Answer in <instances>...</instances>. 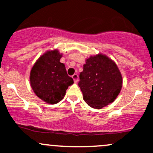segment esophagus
Listing matches in <instances>:
<instances>
[{
	"mask_svg": "<svg viewBox=\"0 0 153 153\" xmlns=\"http://www.w3.org/2000/svg\"><path fill=\"white\" fill-rule=\"evenodd\" d=\"M72 78H73V80H74V82H77L78 80V74H74L72 76Z\"/></svg>",
	"mask_w": 153,
	"mask_h": 153,
	"instance_id": "34e87169",
	"label": "esophagus"
}]
</instances>
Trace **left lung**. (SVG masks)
I'll return each mask as SVG.
<instances>
[{
  "label": "left lung",
  "mask_w": 153,
  "mask_h": 153,
  "mask_svg": "<svg viewBox=\"0 0 153 153\" xmlns=\"http://www.w3.org/2000/svg\"><path fill=\"white\" fill-rule=\"evenodd\" d=\"M83 100L89 106L101 109L112 103L122 87V77L118 67L106 55L91 56L80 74Z\"/></svg>",
  "instance_id": "left-lung-1"
}]
</instances>
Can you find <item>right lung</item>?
I'll return each mask as SVG.
<instances>
[{
  "label": "right lung",
  "instance_id": "obj_1",
  "mask_svg": "<svg viewBox=\"0 0 153 153\" xmlns=\"http://www.w3.org/2000/svg\"><path fill=\"white\" fill-rule=\"evenodd\" d=\"M62 54L47 51L31 68L30 83L35 94L47 103L54 104L62 100L73 79L67 74L65 66L59 62Z\"/></svg>",
  "mask_w": 153,
  "mask_h": 153
}]
</instances>
